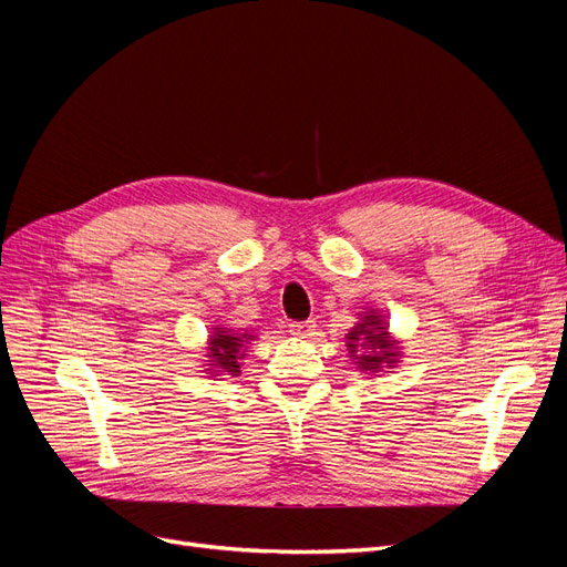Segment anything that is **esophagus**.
I'll return each instance as SVG.
<instances>
[{
	"mask_svg": "<svg viewBox=\"0 0 567 567\" xmlns=\"http://www.w3.org/2000/svg\"><path fill=\"white\" fill-rule=\"evenodd\" d=\"M315 333H317V323L315 321H293V323H290V336L312 338Z\"/></svg>",
	"mask_w": 567,
	"mask_h": 567,
	"instance_id": "1",
	"label": "esophagus"
}]
</instances>
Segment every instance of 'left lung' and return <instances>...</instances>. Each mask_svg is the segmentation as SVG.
<instances>
[{
	"instance_id": "8db88e82",
	"label": "left lung",
	"mask_w": 567,
	"mask_h": 567,
	"mask_svg": "<svg viewBox=\"0 0 567 567\" xmlns=\"http://www.w3.org/2000/svg\"><path fill=\"white\" fill-rule=\"evenodd\" d=\"M357 317V323L346 333L348 357L357 371L375 375L398 367L404 350L402 342L390 333L385 317L373 307H367V312Z\"/></svg>"
}]
</instances>
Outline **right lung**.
<instances>
[{
  "instance_id": "1",
  "label": "right lung",
  "mask_w": 567,
  "mask_h": 567,
  "mask_svg": "<svg viewBox=\"0 0 567 567\" xmlns=\"http://www.w3.org/2000/svg\"><path fill=\"white\" fill-rule=\"evenodd\" d=\"M252 340H257L252 331H236L234 326L215 323L208 342H205L203 371L208 375H229V379L241 375L244 359Z\"/></svg>"
}]
</instances>
